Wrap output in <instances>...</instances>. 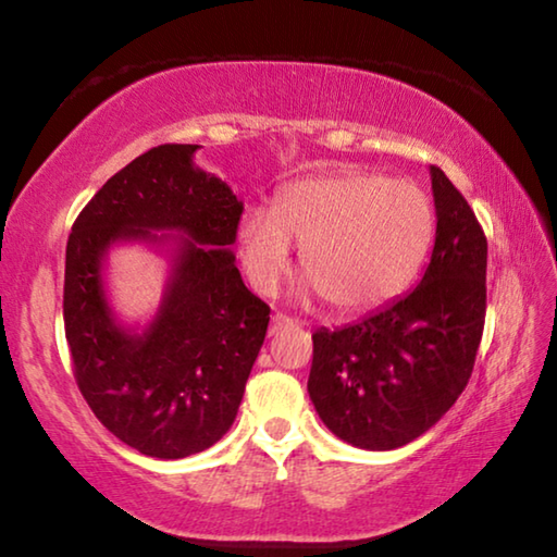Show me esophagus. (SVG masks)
<instances>
[{"label": "esophagus", "instance_id": "esophagus-1", "mask_svg": "<svg viewBox=\"0 0 557 557\" xmlns=\"http://www.w3.org/2000/svg\"><path fill=\"white\" fill-rule=\"evenodd\" d=\"M292 326H297V322L295 319H289V317H285V314H272V319H270V336H275V334H280V332H285V329H292Z\"/></svg>", "mask_w": 557, "mask_h": 557}]
</instances>
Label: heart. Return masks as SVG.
Returning a JSON list of instances; mask_svg holds the SVG:
<instances>
[{
  "mask_svg": "<svg viewBox=\"0 0 557 557\" xmlns=\"http://www.w3.org/2000/svg\"><path fill=\"white\" fill-rule=\"evenodd\" d=\"M435 209L418 184L342 172L292 182L270 209H245L235 245L250 285L275 295L295 265L344 317L371 314L400 297L430 256Z\"/></svg>",
  "mask_w": 557,
  "mask_h": 557,
  "instance_id": "b5f03b06",
  "label": "heart"
}]
</instances>
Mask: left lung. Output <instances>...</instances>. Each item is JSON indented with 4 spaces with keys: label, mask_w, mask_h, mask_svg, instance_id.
<instances>
[{
    "label": "left lung",
    "mask_w": 557,
    "mask_h": 557,
    "mask_svg": "<svg viewBox=\"0 0 557 557\" xmlns=\"http://www.w3.org/2000/svg\"><path fill=\"white\" fill-rule=\"evenodd\" d=\"M437 233L420 285L361 322L317 329L309 398L348 445L385 451L428 432L467 388L486 317V235L440 166Z\"/></svg>",
    "instance_id": "obj_1"
}]
</instances>
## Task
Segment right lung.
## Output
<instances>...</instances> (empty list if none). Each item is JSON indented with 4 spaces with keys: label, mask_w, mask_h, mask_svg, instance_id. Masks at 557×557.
<instances>
[{
    "label": "right lung",
    "mask_w": 557,
    "mask_h": 557,
    "mask_svg": "<svg viewBox=\"0 0 557 557\" xmlns=\"http://www.w3.org/2000/svg\"><path fill=\"white\" fill-rule=\"evenodd\" d=\"M199 145H159L120 169L73 223L63 324L83 398L112 435L184 459L231 430L270 307L245 287L231 245L243 201L194 164ZM166 244L163 305L143 333L116 322L101 280L112 244Z\"/></svg>",
    "instance_id": "right-lung-1"
}]
</instances>
